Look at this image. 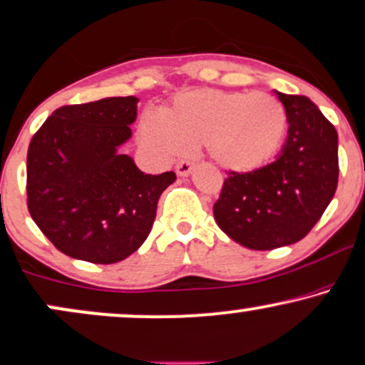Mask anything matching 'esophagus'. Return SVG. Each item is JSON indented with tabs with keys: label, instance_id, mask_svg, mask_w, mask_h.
Returning a JSON list of instances; mask_svg holds the SVG:
<instances>
[{
	"label": "esophagus",
	"instance_id": "obj_1",
	"mask_svg": "<svg viewBox=\"0 0 365 365\" xmlns=\"http://www.w3.org/2000/svg\"><path fill=\"white\" fill-rule=\"evenodd\" d=\"M177 175L178 177H188V175L192 173V170H193V161H188V160H182V161H178L177 163Z\"/></svg>",
	"mask_w": 365,
	"mask_h": 365
}]
</instances>
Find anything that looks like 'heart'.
<instances>
[{
	"label": "heart",
	"mask_w": 365,
	"mask_h": 365,
	"mask_svg": "<svg viewBox=\"0 0 365 365\" xmlns=\"http://www.w3.org/2000/svg\"><path fill=\"white\" fill-rule=\"evenodd\" d=\"M286 128V110L273 96L197 89L178 96L165 110V118L146 113L138 136L158 160L204 145L220 168L246 173L266 167L279 153Z\"/></svg>",
	"instance_id": "heart-1"
}]
</instances>
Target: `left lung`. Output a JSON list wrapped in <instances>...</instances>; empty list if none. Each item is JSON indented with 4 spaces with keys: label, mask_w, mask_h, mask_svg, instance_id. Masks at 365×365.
Returning a JSON list of instances; mask_svg holds the SVG:
<instances>
[{
    "label": "left lung",
    "mask_w": 365,
    "mask_h": 365,
    "mask_svg": "<svg viewBox=\"0 0 365 365\" xmlns=\"http://www.w3.org/2000/svg\"><path fill=\"white\" fill-rule=\"evenodd\" d=\"M288 116V136L273 163L249 173L230 172L215 222L247 249L289 246L310 232L335 195L339 135L305 96L274 91Z\"/></svg>",
    "instance_id": "obj_1"
}]
</instances>
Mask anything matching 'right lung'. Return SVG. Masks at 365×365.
<instances>
[{
    "label": "right lung",
    "instance_id": "obj_1",
    "mask_svg": "<svg viewBox=\"0 0 365 365\" xmlns=\"http://www.w3.org/2000/svg\"><path fill=\"white\" fill-rule=\"evenodd\" d=\"M135 96L63 106L41 124L26 155L31 219L63 255L113 264L131 256L153 227L173 172L143 173L119 148L131 140Z\"/></svg>",
    "mask_w": 365,
    "mask_h": 365
}]
</instances>
